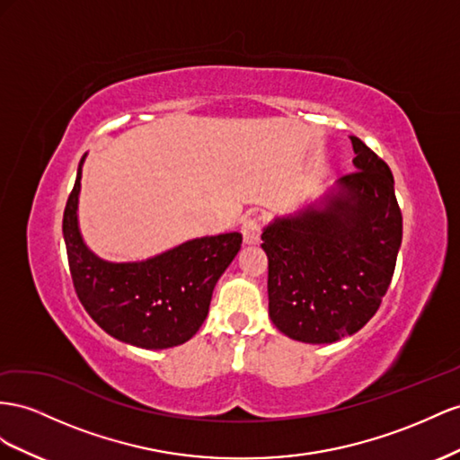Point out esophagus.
I'll use <instances>...</instances> for the list:
<instances>
[{
  "mask_svg": "<svg viewBox=\"0 0 460 460\" xmlns=\"http://www.w3.org/2000/svg\"><path fill=\"white\" fill-rule=\"evenodd\" d=\"M242 234L245 243H257L261 238V220L259 217H247L242 225Z\"/></svg>",
  "mask_w": 460,
  "mask_h": 460,
  "instance_id": "34e87169",
  "label": "esophagus"
}]
</instances>
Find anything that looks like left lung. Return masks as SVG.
Returning <instances> with one entry per match:
<instances>
[{
	"label": "left lung",
	"mask_w": 460,
	"mask_h": 460,
	"mask_svg": "<svg viewBox=\"0 0 460 460\" xmlns=\"http://www.w3.org/2000/svg\"><path fill=\"white\" fill-rule=\"evenodd\" d=\"M354 170L263 228L269 315L287 337L331 344L376 315L402 242L389 166L354 135Z\"/></svg>",
	"instance_id": "left-lung-1"
}]
</instances>
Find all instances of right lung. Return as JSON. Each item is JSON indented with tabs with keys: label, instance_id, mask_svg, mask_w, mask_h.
<instances>
[{
	"label": "right lung",
	"instance_id": "add662e5",
	"mask_svg": "<svg viewBox=\"0 0 460 460\" xmlns=\"http://www.w3.org/2000/svg\"><path fill=\"white\" fill-rule=\"evenodd\" d=\"M84 156L66 205L64 240L81 304L110 337L145 350L188 342L208 315L222 272L238 255L240 232L203 235L141 261H108L84 243L79 193Z\"/></svg>",
	"mask_w": 460,
	"mask_h": 460
}]
</instances>
